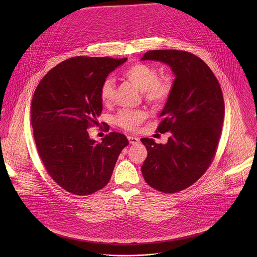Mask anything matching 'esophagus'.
<instances>
[{"mask_svg": "<svg viewBox=\"0 0 257 257\" xmlns=\"http://www.w3.org/2000/svg\"><path fill=\"white\" fill-rule=\"evenodd\" d=\"M127 140H128L131 145H138L139 142H140V140L137 137H134V136H128Z\"/></svg>", "mask_w": 257, "mask_h": 257, "instance_id": "esophagus-1", "label": "esophagus"}]
</instances>
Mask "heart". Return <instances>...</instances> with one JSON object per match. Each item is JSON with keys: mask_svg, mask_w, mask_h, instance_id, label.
Returning <instances> with one entry per match:
<instances>
[{"mask_svg": "<svg viewBox=\"0 0 257 257\" xmlns=\"http://www.w3.org/2000/svg\"><path fill=\"white\" fill-rule=\"evenodd\" d=\"M124 77L139 90L148 103L159 106L164 104L172 94L173 81L169 76L158 77L155 67L145 63H138L131 66ZM100 96L105 104H110L114 97V82L112 79H106L101 86ZM147 113L141 110H120L115 121L125 130H135L146 118Z\"/></svg>", "mask_w": 257, "mask_h": 257, "instance_id": "b5f03b06", "label": "heart"}]
</instances>
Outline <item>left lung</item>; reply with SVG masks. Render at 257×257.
<instances>
[{"instance_id":"left-lung-1","label":"left lung","mask_w":257,"mask_h":257,"mask_svg":"<svg viewBox=\"0 0 257 257\" xmlns=\"http://www.w3.org/2000/svg\"><path fill=\"white\" fill-rule=\"evenodd\" d=\"M142 60L165 63L175 76L157 127L171 134L167 144L141 141L147 149L142 166L146 182L160 192L176 193L195 183L216 154L224 116L221 89L210 67L190 52L150 50Z\"/></svg>"}]
</instances>
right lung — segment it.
I'll return each instance as SVG.
<instances>
[{
    "mask_svg": "<svg viewBox=\"0 0 257 257\" xmlns=\"http://www.w3.org/2000/svg\"><path fill=\"white\" fill-rule=\"evenodd\" d=\"M127 58H69L46 74L32 100L31 120L38 154L51 178L67 192L90 195L110 181L125 136L110 133L101 144L87 130L103 110L102 83Z\"/></svg>",
    "mask_w": 257,
    "mask_h": 257,
    "instance_id": "add662e5",
    "label": "right lung"
}]
</instances>
